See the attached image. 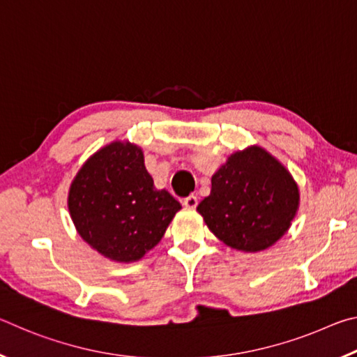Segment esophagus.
Here are the masks:
<instances>
[{"mask_svg":"<svg viewBox=\"0 0 357 357\" xmlns=\"http://www.w3.org/2000/svg\"><path fill=\"white\" fill-rule=\"evenodd\" d=\"M183 204L185 208H197L198 204V198L195 195H189L187 198H184L183 200Z\"/></svg>","mask_w":357,"mask_h":357,"instance_id":"1","label":"esophagus"}]
</instances>
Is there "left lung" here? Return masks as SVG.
<instances>
[{
    "mask_svg": "<svg viewBox=\"0 0 357 357\" xmlns=\"http://www.w3.org/2000/svg\"><path fill=\"white\" fill-rule=\"evenodd\" d=\"M299 189L274 155L249 146L228 157L211 178L209 197L197 211L223 244L241 252H261L291 227Z\"/></svg>",
    "mask_w": 357,
    "mask_h": 357,
    "instance_id": "1",
    "label": "left lung"
}]
</instances>
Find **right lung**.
<instances>
[{
	"label": "right lung",
	"mask_w": 357,
	"mask_h": 357,
	"mask_svg": "<svg viewBox=\"0 0 357 357\" xmlns=\"http://www.w3.org/2000/svg\"><path fill=\"white\" fill-rule=\"evenodd\" d=\"M68 206L83 241L118 263L142 259L181 209L165 189H155L142 148L129 142L107 144L84 162Z\"/></svg>",
	"instance_id": "add662e5"
}]
</instances>
